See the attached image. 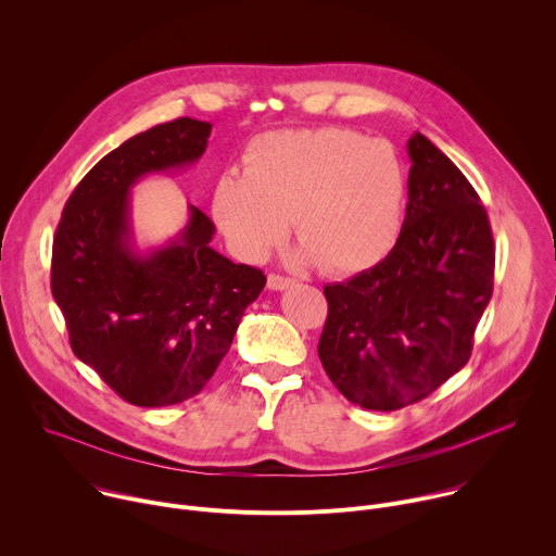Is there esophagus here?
Instances as JSON below:
<instances>
[{"label":"esophagus","instance_id":"34e87169","mask_svg":"<svg viewBox=\"0 0 556 556\" xmlns=\"http://www.w3.org/2000/svg\"><path fill=\"white\" fill-rule=\"evenodd\" d=\"M294 283V279H290V277H283V275H268V288L270 290H286V288H290Z\"/></svg>","mask_w":556,"mask_h":556}]
</instances>
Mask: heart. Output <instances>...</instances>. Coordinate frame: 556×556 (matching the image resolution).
<instances>
[{"mask_svg":"<svg viewBox=\"0 0 556 556\" xmlns=\"http://www.w3.org/2000/svg\"><path fill=\"white\" fill-rule=\"evenodd\" d=\"M407 172L387 140L345 127L286 129L260 136L244 153L242 178L226 174L213 215L232 251L262 262L288 235L330 275L380 264L401 235Z\"/></svg>","mask_w":556,"mask_h":556,"instance_id":"heart-1","label":"heart"}]
</instances>
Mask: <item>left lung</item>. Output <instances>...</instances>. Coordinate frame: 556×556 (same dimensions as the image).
<instances>
[{
    "label": "left lung",
    "mask_w": 556,
    "mask_h": 556,
    "mask_svg": "<svg viewBox=\"0 0 556 556\" xmlns=\"http://www.w3.org/2000/svg\"><path fill=\"white\" fill-rule=\"evenodd\" d=\"M407 151L409 202L395 247L324 288L319 358L345 399L371 412L414 405L459 371L493 294L495 244L478 191L420 131Z\"/></svg>",
    "instance_id": "1"
}]
</instances>
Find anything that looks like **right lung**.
<instances>
[{"mask_svg":"<svg viewBox=\"0 0 556 556\" xmlns=\"http://www.w3.org/2000/svg\"><path fill=\"white\" fill-rule=\"evenodd\" d=\"M208 134L211 123L176 118L125 140L76 185L52 242L50 288L72 352L136 407L200 393L266 286L260 268L211 249L215 224L198 206L167 247H131L129 189L193 165Z\"/></svg>","mask_w":556,"mask_h":556,"instance_id":"obj_1","label":"right lung"}]
</instances>
